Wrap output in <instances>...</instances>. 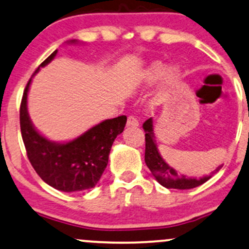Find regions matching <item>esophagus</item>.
<instances>
[{
  "label": "esophagus",
  "instance_id": "obj_1",
  "mask_svg": "<svg viewBox=\"0 0 249 249\" xmlns=\"http://www.w3.org/2000/svg\"><path fill=\"white\" fill-rule=\"evenodd\" d=\"M127 126H131V127L139 126V121H138V119L134 116H128Z\"/></svg>",
  "mask_w": 249,
  "mask_h": 249
}]
</instances>
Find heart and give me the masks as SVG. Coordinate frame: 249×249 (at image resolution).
<instances>
[{
    "mask_svg": "<svg viewBox=\"0 0 249 249\" xmlns=\"http://www.w3.org/2000/svg\"><path fill=\"white\" fill-rule=\"evenodd\" d=\"M164 71H166V67H164L163 64H161V62H154V64L149 66L147 71H146L145 76H143L145 82L148 83V85L157 82V81L163 75ZM178 68L170 67L168 68V71H166V74H164V82H166L167 86H172L173 83H175V81L178 80Z\"/></svg>",
    "mask_w": 249,
    "mask_h": 249,
    "instance_id": "obj_1",
    "label": "heart"
}]
</instances>
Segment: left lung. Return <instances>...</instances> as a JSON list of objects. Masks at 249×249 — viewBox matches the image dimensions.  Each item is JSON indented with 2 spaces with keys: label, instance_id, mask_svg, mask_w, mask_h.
<instances>
[{
  "label": "left lung",
  "instance_id": "1",
  "mask_svg": "<svg viewBox=\"0 0 249 249\" xmlns=\"http://www.w3.org/2000/svg\"><path fill=\"white\" fill-rule=\"evenodd\" d=\"M145 130V162L151 170L157 181L163 187L168 189H193V188L198 187V185L205 183L211 176H204L200 178H191L184 175H178L175 169H173L169 164L164 162V160L159 154L157 142H155V136L153 132V121L148 118L142 125ZM221 167V166H220ZM218 167L214 172L220 168Z\"/></svg>",
  "mask_w": 249,
  "mask_h": 249
}]
</instances>
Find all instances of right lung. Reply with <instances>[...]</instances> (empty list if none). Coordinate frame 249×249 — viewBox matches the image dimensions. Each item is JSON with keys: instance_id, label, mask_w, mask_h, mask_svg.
<instances>
[{"instance_id": "obj_1", "label": "right lung", "mask_w": 249, "mask_h": 249, "mask_svg": "<svg viewBox=\"0 0 249 249\" xmlns=\"http://www.w3.org/2000/svg\"><path fill=\"white\" fill-rule=\"evenodd\" d=\"M56 52L45 59L35 73L49 64ZM30 83L31 79L24 89L19 109L20 132L30 163L40 178L56 190L75 193L94 188L107 168L116 137L124 130L126 116L107 119L73 142H50L36 131L30 121L26 107Z\"/></svg>"}]
</instances>
